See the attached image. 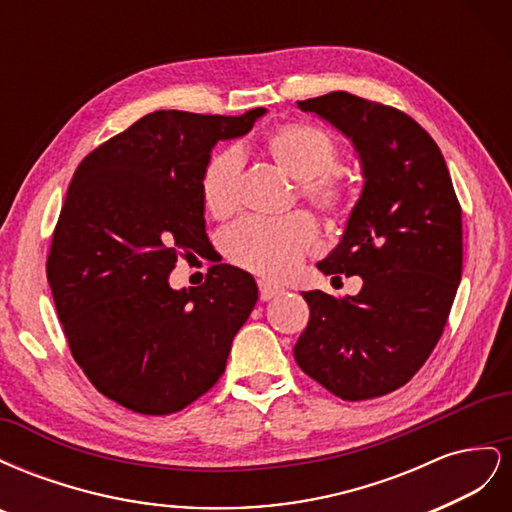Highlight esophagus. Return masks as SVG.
I'll return each mask as SVG.
<instances>
[{"mask_svg":"<svg viewBox=\"0 0 512 512\" xmlns=\"http://www.w3.org/2000/svg\"><path fill=\"white\" fill-rule=\"evenodd\" d=\"M258 288H260V299L262 301H269V299L280 297V294L284 292V288L280 284H273L269 280H258Z\"/></svg>","mask_w":512,"mask_h":512,"instance_id":"obj_1","label":"esophagus"}]
</instances>
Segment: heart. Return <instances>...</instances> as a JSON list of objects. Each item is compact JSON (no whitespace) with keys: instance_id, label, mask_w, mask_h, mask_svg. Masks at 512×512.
<instances>
[{"instance_id":"obj_1","label":"heart","mask_w":512,"mask_h":512,"mask_svg":"<svg viewBox=\"0 0 512 512\" xmlns=\"http://www.w3.org/2000/svg\"><path fill=\"white\" fill-rule=\"evenodd\" d=\"M258 153L286 177L297 181L299 196L324 213H342L348 205L344 181L335 177L339 149L333 136L312 123L290 121L275 126L258 141ZM239 153L226 149L215 153L200 177V198L205 209L224 218L237 203ZM318 239L314 220L292 213L275 222L243 220L222 237L224 254L235 265L260 275H286Z\"/></svg>"}]
</instances>
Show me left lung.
Returning <instances> with one entry per match:
<instances>
[{
    "mask_svg": "<svg viewBox=\"0 0 512 512\" xmlns=\"http://www.w3.org/2000/svg\"><path fill=\"white\" fill-rule=\"evenodd\" d=\"M297 104L359 156L361 196L316 267L361 275L363 288L342 299L301 292L309 322L294 359L337 397H380L423 367L444 331L461 282V207L436 141L406 113L348 91Z\"/></svg>",
    "mask_w": 512,
    "mask_h": 512,
    "instance_id": "1",
    "label": "left lung"
}]
</instances>
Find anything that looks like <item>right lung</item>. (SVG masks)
<instances>
[{
	"label": "right lung",
	"instance_id": "obj_1",
	"mask_svg": "<svg viewBox=\"0 0 512 512\" xmlns=\"http://www.w3.org/2000/svg\"><path fill=\"white\" fill-rule=\"evenodd\" d=\"M265 113H149L76 168L46 277L74 361L123 408L179 412L224 374L258 301L254 277L215 265L203 286L175 290L168 275L179 252L209 243L200 177L213 147Z\"/></svg>",
	"mask_w": 512,
	"mask_h": 512
}]
</instances>
